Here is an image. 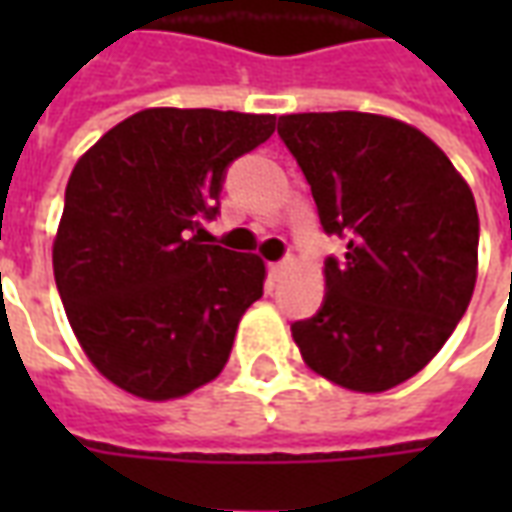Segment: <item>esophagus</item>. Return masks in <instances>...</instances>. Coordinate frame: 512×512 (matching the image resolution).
<instances>
[{"mask_svg":"<svg viewBox=\"0 0 512 512\" xmlns=\"http://www.w3.org/2000/svg\"><path fill=\"white\" fill-rule=\"evenodd\" d=\"M290 268V260H282V263H268V277L274 279V282H279V279L288 274Z\"/></svg>","mask_w":512,"mask_h":512,"instance_id":"esophagus-1","label":"esophagus"}]
</instances>
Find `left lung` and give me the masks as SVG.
<instances>
[{
  "label": "left lung",
  "instance_id": "1",
  "mask_svg": "<svg viewBox=\"0 0 512 512\" xmlns=\"http://www.w3.org/2000/svg\"><path fill=\"white\" fill-rule=\"evenodd\" d=\"M326 233L348 235L323 266L326 299L290 326L304 365L376 395L417 376L469 307L480 219L469 183L430 136L370 112L279 117Z\"/></svg>",
  "mask_w": 512,
  "mask_h": 512
}]
</instances>
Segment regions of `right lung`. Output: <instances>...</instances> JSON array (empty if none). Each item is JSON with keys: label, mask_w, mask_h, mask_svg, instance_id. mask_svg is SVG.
<instances>
[{"label": "right lung", "mask_w": 512, "mask_h": 512, "mask_svg": "<svg viewBox=\"0 0 512 512\" xmlns=\"http://www.w3.org/2000/svg\"><path fill=\"white\" fill-rule=\"evenodd\" d=\"M274 115L153 106L109 128L68 180L51 263L65 315L104 378L175 400L219 376L266 263L202 244L224 169Z\"/></svg>", "instance_id": "1"}]
</instances>
